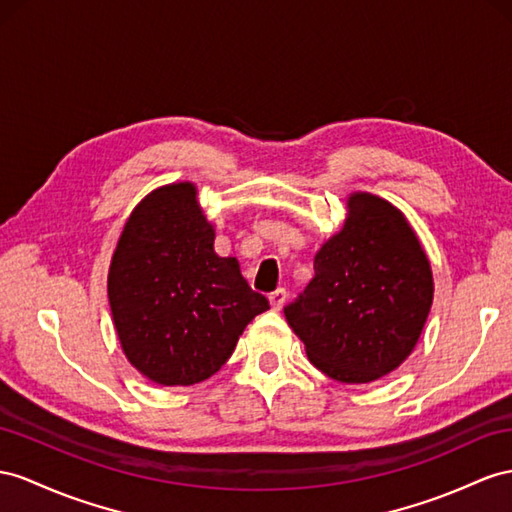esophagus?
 Wrapping results in <instances>:
<instances>
[{
    "mask_svg": "<svg viewBox=\"0 0 512 512\" xmlns=\"http://www.w3.org/2000/svg\"><path fill=\"white\" fill-rule=\"evenodd\" d=\"M285 298H287V292L283 290V287H279V290H274L270 294V305L274 311H281V307L285 305Z\"/></svg>",
    "mask_w": 512,
    "mask_h": 512,
    "instance_id": "34e87169",
    "label": "esophagus"
}]
</instances>
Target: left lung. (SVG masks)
I'll return each instance as SVG.
<instances>
[{
	"label": "left lung",
	"mask_w": 512,
	"mask_h": 512,
	"mask_svg": "<svg viewBox=\"0 0 512 512\" xmlns=\"http://www.w3.org/2000/svg\"><path fill=\"white\" fill-rule=\"evenodd\" d=\"M316 277L285 318L309 361L333 381L372 383L411 355L432 305V270L398 207L348 199L344 229L313 259Z\"/></svg>",
	"instance_id": "8db88e82"
}]
</instances>
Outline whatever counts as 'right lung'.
<instances>
[{
    "label": "right lung",
    "instance_id": "add662e5",
    "mask_svg": "<svg viewBox=\"0 0 512 512\" xmlns=\"http://www.w3.org/2000/svg\"><path fill=\"white\" fill-rule=\"evenodd\" d=\"M214 227L190 181L153 190L134 207L112 255L108 298L125 357L149 381L194 385L227 363L268 298L235 257H218Z\"/></svg>",
    "mask_w": 512,
    "mask_h": 512
}]
</instances>
